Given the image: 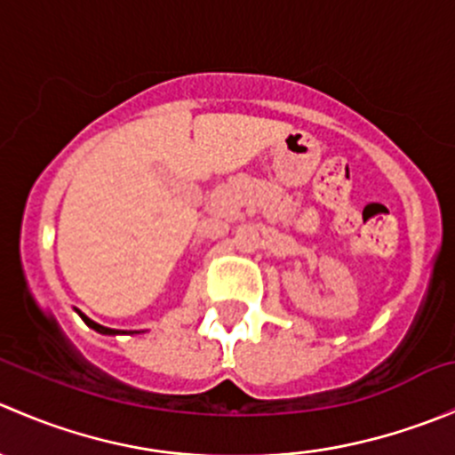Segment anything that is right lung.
Wrapping results in <instances>:
<instances>
[{
	"mask_svg": "<svg viewBox=\"0 0 455 455\" xmlns=\"http://www.w3.org/2000/svg\"><path fill=\"white\" fill-rule=\"evenodd\" d=\"M79 315H81V313H79ZM81 319H84V321H85V323H87V325H90V328H92V330H96V332H99V334H112V337H114V334H121V330H114V328H105V325H100V323H96V321L87 319V316H85V315H81Z\"/></svg>",
	"mask_w": 455,
	"mask_h": 455,
	"instance_id": "obj_1",
	"label": "right lung"
}]
</instances>
